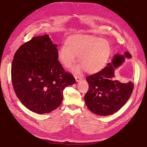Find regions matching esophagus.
<instances>
[{"mask_svg": "<svg viewBox=\"0 0 147 147\" xmlns=\"http://www.w3.org/2000/svg\"><path fill=\"white\" fill-rule=\"evenodd\" d=\"M74 77H75V79H76V82H80L81 80H82V79H83L82 77L79 76H75Z\"/></svg>", "mask_w": 147, "mask_h": 147, "instance_id": "esophagus-1", "label": "esophagus"}]
</instances>
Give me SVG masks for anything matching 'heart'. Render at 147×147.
I'll use <instances>...</instances> for the list:
<instances>
[{
    "mask_svg": "<svg viewBox=\"0 0 147 147\" xmlns=\"http://www.w3.org/2000/svg\"><path fill=\"white\" fill-rule=\"evenodd\" d=\"M111 47L107 40L90 35H73L65 40V45L57 52V59L64 67H71L76 61L81 62L73 68L79 73L85 70L89 74L101 71L107 63Z\"/></svg>",
    "mask_w": 147,
    "mask_h": 147,
    "instance_id": "heart-1",
    "label": "heart"
}]
</instances>
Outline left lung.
<instances>
[{
    "mask_svg": "<svg viewBox=\"0 0 147 147\" xmlns=\"http://www.w3.org/2000/svg\"><path fill=\"white\" fill-rule=\"evenodd\" d=\"M125 58H131V55L127 52L124 55L115 54L112 63L98 73L86 77L89 89L84 98L87 107L95 114L105 116L114 114L129 98L133 84L114 80L115 69L123 64Z\"/></svg>",
    "mask_w": 147,
    "mask_h": 147,
    "instance_id": "8db88e82",
    "label": "left lung"
}]
</instances>
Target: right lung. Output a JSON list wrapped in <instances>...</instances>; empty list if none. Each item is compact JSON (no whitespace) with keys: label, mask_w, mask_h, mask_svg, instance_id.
Segmentation results:
<instances>
[{"label":"right lung","mask_w":147,"mask_h":147,"mask_svg":"<svg viewBox=\"0 0 147 147\" xmlns=\"http://www.w3.org/2000/svg\"><path fill=\"white\" fill-rule=\"evenodd\" d=\"M57 45L49 35L35 36L20 46L11 67L14 92L21 102L38 114L49 113L63 100V90L76 80L57 59Z\"/></svg>","instance_id":"add662e5"}]
</instances>
